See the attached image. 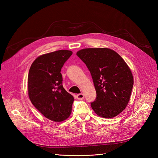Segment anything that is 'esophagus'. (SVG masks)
Returning a JSON list of instances; mask_svg holds the SVG:
<instances>
[{
    "label": "esophagus",
    "mask_w": 158,
    "mask_h": 158,
    "mask_svg": "<svg viewBox=\"0 0 158 158\" xmlns=\"http://www.w3.org/2000/svg\"><path fill=\"white\" fill-rule=\"evenodd\" d=\"M77 98L79 100H82L84 98V95L83 94H80L77 95Z\"/></svg>",
    "instance_id": "34e87169"
}]
</instances>
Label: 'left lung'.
<instances>
[{
    "label": "left lung",
    "mask_w": 158,
    "mask_h": 158,
    "mask_svg": "<svg viewBox=\"0 0 158 158\" xmlns=\"http://www.w3.org/2000/svg\"><path fill=\"white\" fill-rule=\"evenodd\" d=\"M86 64L97 97L91 107L98 116L110 118L125 110L131 98L134 78L129 66L109 48H86L76 52Z\"/></svg>",
    "instance_id": "8db88e82"
}]
</instances>
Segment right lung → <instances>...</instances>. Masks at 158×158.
<instances>
[{"mask_svg":"<svg viewBox=\"0 0 158 158\" xmlns=\"http://www.w3.org/2000/svg\"><path fill=\"white\" fill-rule=\"evenodd\" d=\"M72 54L69 50H59L41 55L33 62L29 70L27 92L30 101L52 121H63L72 112L74 99L63 88L60 73Z\"/></svg>","mask_w":158,"mask_h":158,"instance_id":"1","label":"right lung"}]
</instances>
